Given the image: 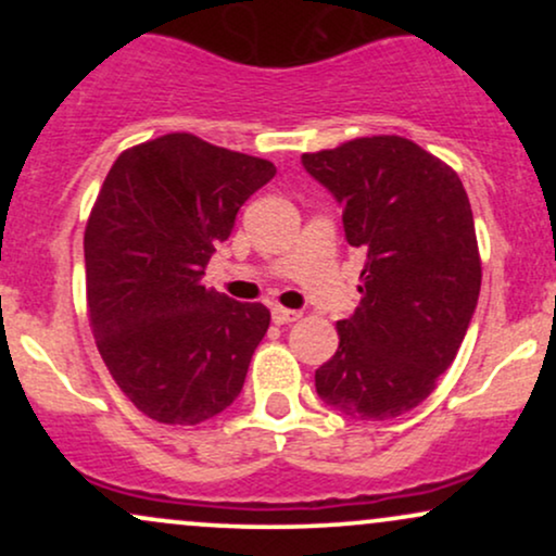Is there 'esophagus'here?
Wrapping results in <instances>:
<instances>
[{"label":"esophagus","instance_id":"esophagus-1","mask_svg":"<svg viewBox=\"0 0 556 556\" xmlns=\"http://www.w3.org/2000/svg\"><path fill=\"white\" fill-rule=\"evenodd\" d=\"M271 318L274 324H290V321H298L300 318V311H290V308H271Z\"/></svg>","mask_w":556,"mask_h":556}]
</instances>
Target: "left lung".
<instances>
[{
    "label": "left lung",
    "instance_id": "obj_1",
    "mask_svg": "<svg viewBox=\"0 0 556 556\" xmlns=\"http://www.w3.org/2000/svg\"><path fill=\"white\" fill-rule=\"evenodd\" d=\"M300 162L366 253L361 305L337 324L340 348L316 371V392L344 416L397 418L433 392L476 314L481 258L468 193L444 162L397 136Z\"/></svg>",
    "mask_w": 556,
    "mask_h": 556
}]
</instances>
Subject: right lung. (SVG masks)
<instances>
[{
    "label": "right lung",
    "instance_id": "obj_1",
    "mask_svg": "<svg viewBox=\"0 0 556 556\" xmlns=\"http://www.w3.org/2000/svg\"><path fill=\"white\" fill-rule=\"evenodd\" d=\"M277 167L172 132L112 164L86 227V295L99 353L132 405L195 426L238 400L269 308L206 290L216 242Z\"/></svg>",
    "mask_w": 556,
    "mask_h": 556
}]
</instances>
